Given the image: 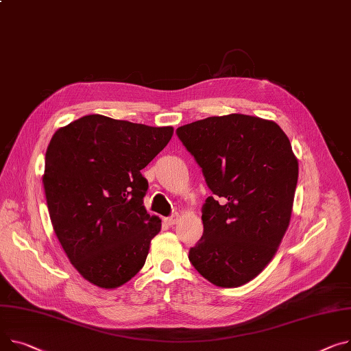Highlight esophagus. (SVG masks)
<instances>
[{"instance_id": "1", "label": "esophagus", "mask_w": 351, "mask_h": 351, "mask_svg": "<svg viewBox=\"0 0 351 351\" xmlns=\"http://www.w3.org/2000/svg\"><path fill=\"white\" fill-rule=\"evenodd\" d=\"M178 220H179V216H178V215H173V216H169V217H167V219H165V221H167L169 226L176 224V223H178Z\"/></svg>"}]
</instances>
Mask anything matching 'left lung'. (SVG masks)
Listing matches in <instances>:
<instances>
[{"label":"left lung","mask_w":351,"mask_h":351,"mask_svg":"<svg viewBox=\"0 0 351 351\" xmlns=\"http://www.w3.org/2000/svg\"><path fill=\"white\" fill-rule=\"evenodd\" d=\"M176 134L213 193L189 261L216 287H241L269 264L289 226L299 172L289 138L244 114L208 117Z\"/></svg>","instance_id":"obj_1"}]
</instances>
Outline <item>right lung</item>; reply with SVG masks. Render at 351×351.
<instances>
[{
    "mask_svg": "<svg viewBox=\"0 0 351 351\" xmlns=\"http://www.w3.org/2000/svg\"><path fill=\"white\" fill-rule=\"evenodd\" d=\"M172 134L100 114L53 134L42 178L46 203L69 261L88 282L114 289L144 267L160 220L147 213L141 171Z\"/></svg>",
    "mask_w": 351,
    "mask_h": 351,
    "instance_id": "obj_1",
    "label": "right lung"
}]
</instances>
